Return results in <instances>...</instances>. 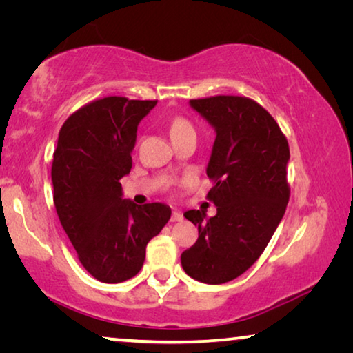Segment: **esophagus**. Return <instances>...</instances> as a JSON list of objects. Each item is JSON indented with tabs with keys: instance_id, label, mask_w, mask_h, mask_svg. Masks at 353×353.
Here are the masks:
<instances>
[{
	"instance_id": "obj_1",
	"label": "esophagus",
	"mask_w": 353,
	"mask_h": 353,
	"mask_svg": "<svg viewBox=\"0 0 353 353\" xmlns=\"http://www.w3.org/2000/svg\"><path fill=\"white\" fill-rule=\"evenodd\" d=\"M181 221H183V214L179 210H172L171 223H181Z\"/></svg>"
}]
</instances>
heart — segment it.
Masks as SVG:
<instances>
[{
    "label": "heart",
    "mask_w": 353,
    "mask_h": 353,
    "mask_svg": "<svg viewBox=\"0 0 353 353\" xmlns=\"http://www.w3.org/2000/svg\"><path fill=\"white\" fill-rule=\"evenodd\" d=\"M185 132H194L193 124H191L187 118L183 117H174L170 123V134L171 137L181 135Z\"/></svg>",
    "instance_id": "b5f03b06"
}]
</instances>
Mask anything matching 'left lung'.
Listing matches in <instances>:
<instances>
[{
	"instance_id": "1",
	"label": "left lung",
	"mask_w": 353,
	"mask_h": 353,
	"mask_svg": "<svg viewBox=\"0 0 353 353\" xmlns=\"http://www.w3.org/2000/svg\"><path fill=\"white\" fill-rule=\"evenodd\" d=\"M214 128L207 198L216 214L183 216L198 225V241L182 252V268L202 283L219 285L246 272L266 249L290 201L288 140L271 113L246 97L190 99Z\"/></svg>"
}]
</instances>
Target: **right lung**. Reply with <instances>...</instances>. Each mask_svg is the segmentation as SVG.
I'll list each match as a JSON object with an SVG mask.
<instances>
[{
    "instance_id": "add662e5",
    "label": "right lung",
    "mask_w": 353,
    "mask_h": 353,
    "mask_svg": "<svg viewBox=\"0 0 353 353\" xmlns=\"http://www.w3.org/2000/svg\"><path fill=\"white\" fill-rule=\"evenodd\" d=\"M157 101L107 97L67 118L59 132L51 179L57 216L77 259L94 279L119 283L141 270L146 246L171 218L160 202L123 199L137 128Z\"/></svg>"
}]
</instances>
